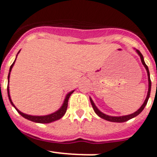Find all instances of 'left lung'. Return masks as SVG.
<instances>
[{
    "label": "left lung",
    "mask_w": 157,
    "mask_h": 157,
    "mask_svg": "<svg viewBox=\"0 0 157 157\" xmlns=\"http://www.w3.org/2000/svg\"><path fill=\"white\" fill-rule=\"evenodd\" d=\"M136 52H137L139 56H140L141 62H142L143 65L144 66V67L146 68L147 72V78H148V91H147V98H146V99H145L144 102V104L141 105V107L137 111L133 113V114H128V115H125V116H119V117H114V116H109V115H107V114H103L102 112H101L100 110L97 108V106L94 103L93 100H92L91 98H90V102H91V105L92 106H93V109H94V112H95V113H96V114L100 117V118H103V119H105V120H107V121H109V122H114V123H124V122H127V121L130 120V119H132V118H135V117H136L137 115H139V114H140L141 112L143 111V109H144L145 105H147V101H148L149 97H150V93H151V79H150V73H149L148 67H147V66L146 65V63H145L144 59V56H143V55L141 54V52H140L139 50H136Z\"/></svg>",
    "instance_id": "8db88e82"
}]
</instances>
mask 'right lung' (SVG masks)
I'll return each mask as SVG.
<instances>
[{"label": "right lung", "mask_w": 157, "mask_h": 157, "mask_svg": "<svg viewBox=\"0 0 157 157\" xmlns=\"http://www.w3.org/2000/svg\"><path fill=\"white\" fill-rule=\"evenodd\" d=\"M19 52H20V51H19ZM19 52H18V53H19ZM18 53H17V54H18ZM16 59H17V57H16ZM15 60H16V59H15ZM15 60H14V62L12 63V65L10 66V72H9V75H8V82H9V79H10V72H11V69H12L13 66V64H14ZM7 91H8V96H9V99H10V102H11V104H12L13 106H14L15 109H17V111L18 112L19 114H21L22 117H24V118H26V119H28V120H30V121H32V122H34V123H52V122H54V121L58 120V119L61 118L63 115H64V114H65L66 110H67V101H68L69 97L71 96V94H72V93L74 92V90H72V91H71L70 93H68V94L66 95V98H65V99H64V101H63V105H62V106H61V107L59 108V109L57 111H56L55 113H52V114H48V115H45V116L29 115V114H24V113H22V112L20 111V110H18V109L15 107V105H13V103L12 102L11 98H10L9 85H8V87H7Z\"/></svg>", "instance_id": "right-lung-1"}]
</instances>
